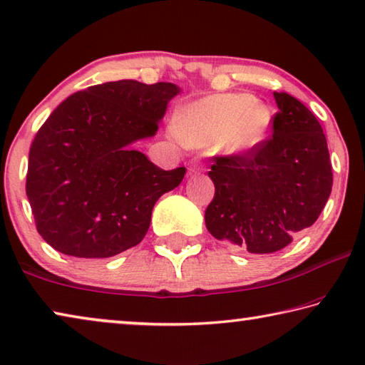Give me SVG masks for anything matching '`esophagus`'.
<instances>
[{
    "mask_svg": "<svg viewBox=\"0 0 365 365\" xmlns=\"http://www.w3.org/2000/svg\"><path fill=\"white\" fill-rule=\"evenodd\" d=\"M200 171H202V166L197 163V161H192L189 166V175H197Z\"/></svg>",
    "mask_w": 365,
    "mask_h": 365,
    "instance_id": "1",
    "label": "esophagus"
}]
</instances>
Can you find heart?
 <instances>
[{"label": "heart", "mask_w": 365, "mask_h": 365, "mask_svg": "<svg viewBox=\"0 0 365 365\" xmlns=\"http://www.w3.org/2000/svg\"><path fill=\"white\" fill-rule=\"evenodd\" d=\"M272 125L269 106L246 93L215 94L179 108L175 132L190 147L217 143L227 155L248 153L264 142Z\"/></svg>", "instance_id": "obj_1"}]
</instances>
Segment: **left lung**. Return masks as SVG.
<instances>
[{
    "instance_id": "obj_1",
    "label": "left lung",
    "mask_w": 365,
    "mask_h": 365,
    "mask_svg": "<svg viewBox=\"0 0 365 365\" xmlns=\"http://www.w3.org/2000/svg\"><path fill=\"white\" fill-rule=\"evenodd\" d=\"M274 99L272 137L248 153L214 156L209 171L215 195L205 210L207 230L255 255L276 253L312 227L333 186L317 117L287 93H274Z\"/></svg>"
}]
</instances>
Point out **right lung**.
Returning <instances> with one entry per match:
<instances>
[{
  "label": "right lung",
  "instance_id": "obj_1",
  "mask_svg": "<svg viewBox=\"0 0 365 365\" xmlns=\"http://www.w3.org/2000/svg\"><path fill=\"white\" fill-rule=\"evenodd\" d=\"M173 83L120 80L66 98L34 137L26 194L37 232L60 253L110 257L138 245L161 195L186 168L165 171L130 145L153 137Z\"/></svg>",
  "mask_w": 365,
  "mask_h": 365
}]
</instances>
